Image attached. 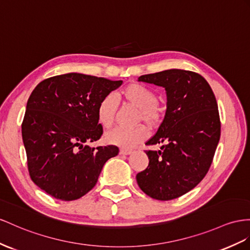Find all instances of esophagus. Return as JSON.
Returning a JSON list of instances; mask_svg holds the SVG:
<instances>
[{
	"label": "esophagus",
	"mask_w": 250,
	"mask_h": 250,
	"mask_svg": "<svg viewBox=\"0 0 250 250\" xmlns=\"http://www.w3.org/2000/svg\"><path fill=\"white\" fill-rule=\"evenodd\" d=\"M120 154L121 155H130L133 153V150H129V149H120Z\"/></svg>",
	"instance_id": "esophagus-1"
}]
</instances>
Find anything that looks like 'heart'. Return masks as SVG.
Listing matches in <instances>:
<instances>
[{
	"instance_id": "obj_1",
	"label": "heart",
	"mask_w": 250,
	"mask_h": 250,
	"mask_svg": "<svg viewBox=\"0 0 250 250\" xmlns=\"http://www.w3.org/2000/svg\"><path fill=\"white\" fill-rule=\"evenodd\" d=\"M117 98L138 108V121H145L151 127L157 125L161 121L163 110L157 104L156 95L150 87L142 83H129L118 92ZM116 108L117 101L114 96H105L98 105L97 116L99 123L105 127L112 126L115 116H116ZM148 135L149 132L146 127L140 125L133 129H125V127L114 129L106 133L105 140L110 145L118 146L124 149H130L143 143Z\"/></svg>"
}]
</instances>
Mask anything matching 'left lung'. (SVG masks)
<instances>
[{"label":"left lung","mask_w":250,"mask_h":250,"mask_svg":"<svg viewBox=\"0 0 250 250\" xmlns=\"http://www.w3.org/2000/svg\"><path fill=\"white\" fill-rule=\"evenodd\" d=\"M138 81L165 87L167 110L146 143L164 145L159 151H146L149 165L136 181L146 195L170 201L196 187L210 168L221 136L216 99L204 77L190 70L167 69Z\"/></svg>","instance_id":"obj_1"}]
</instances>
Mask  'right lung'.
I'll return each mask as SVG.
<instances>
[{
    "label": "right lung",
    "instance_id": "obj_1",
    "mask_svg": "<svg viewBox=\"0 0 250 250\" xmlns=\"http://www.w3.org/2000/svg\"><path fill=\"white\" fill-rule=\"evenodd\" d=\"M123 81L69 73L41 81L29 96L22 138L29 175L38 187L61 201H74L92 190L116 146L91 148L104 129L100 101Z\"/></svg>",
    "mask_w": 250,
    "mask_h": 250
}]
</instances>
